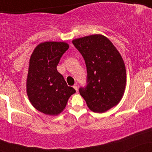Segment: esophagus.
Segmentation results:
<instances>
[{
	"instance_id": "obj_1",
	"label": "esophagus",
	"mask_w": 152,
	"mask_h": 152,
	"mask_svg": "<svg viewBox=\"0 0 152 152\" xmlns=\"http://www.w3.org/2000/svg\"><path fill=\"white\" fill-rule=\"evenodd\" d=\"M74 88L76 91V92L78 91V85L76 84H76L74 85Z\"/></svg>"
}]
</instances>
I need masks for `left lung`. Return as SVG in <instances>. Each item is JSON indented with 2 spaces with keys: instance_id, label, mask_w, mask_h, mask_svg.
<instances>
[{
  "instance_id": "left-lung-1",
  "label": "left lung",
  "mask_w": 152,
  "mask_h": 152,
  "mask_svg": "<svg viewBox=\"0 0 152 152\" xmlns=\"http://www.w3.org/2000/svg\"><path fill=\"white\" fill-rule=\"evenodd\" d=\"M73 44L84 59L86 86L79 93L94 112L104 113L118 104L126 83V67L113 43L100 34L73 40Z\"/></svg>"
}]
</instances>
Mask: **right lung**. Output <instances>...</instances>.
I'll use <instances>...</instances> for the list:
<instances>
[{"label":"right lung","mask_w":152,"mask_h":152,"mask_svg":"<svg viewBox=\"0 0 152 152\" xmlns=\"http://www.w3.org/2000/svg\"><path fill=\"white\" fill-rule=\"evenodd\" d=\"M69 48L65 42L47 41L38 45L31 54L26 91L33 106L45 114H60L69 97L76 92L74 88L68 86L56 69Z\"/></svg>","instance_id":"add662e5"}]
</instances>
